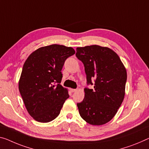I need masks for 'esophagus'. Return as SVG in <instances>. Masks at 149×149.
I'll return each instance as SVG.
<instances>
[{
  "label": "esophagus",
  "instance_id": "34e87169",
  "mask_svg": "<svg viewBox=\"0 0 149 149\" xmlns=\"http://www.w3.org/2000/svg\"><path fill=\"white\" fill-rule=\"evenodd\" d=\"M70 91H71L72 93H74V92H76L77 91V89H74V88H70Z\"/></svg>",
  "mask_w": 149,
  "mask_h": 149
}]
</instances>
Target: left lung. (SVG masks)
<instances>
[{"label":"left lung","mask_w":149,"mask_h":149,"mask_svg":"<svg viewBox=\"0 0 149 149\" xmlns=\"http://www.w3.org/2000/svg\"><path fill=\"white\" fill-rule=\"evenodd\" d=\"M76 56L84 64L87 84L95 80L94 89L84 88V98L77 103L79 114L88 124L109 122L124 100L127 70L117 54L98 45L77 47Z\"/></svg>","instance_id":"left-lung-1"}]
</instances>
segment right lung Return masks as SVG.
Wrapping results in <instances>:
<instances>
[{"label": "right lung", "mask_w": 149, "mask_h": 149, "mask_svg": "<svg viewBox=\"0 0 149 149\" xmlns=\"http://www.w3.org/2000/svg\"><path fill=\"white\" fill-rule=\"evenodd\" d=\"M72 47L51 45L32 52L24 62L19 89L29 114L40 123H49L60 114L69 97L61 84L66 59L73 55Z\"/></svg>", "instance_id": "right-lung-1"}]
</instances>
